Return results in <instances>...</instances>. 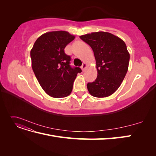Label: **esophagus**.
Here are the masks:
<instances>
[{"label": "esophagus", "instance_id": "1", "mask_svg": "<svg viewBox=\"0 0 156 156\" xmlns=\"http://www.w3.org/2000/svg\"><path fill=\"white\" fill-rule=\"evenodd\" d=\"M87 67V64L84 62V63L82 64V66H81V69H82V70H83V72H84V71L86 69Z\"/></svg>", "mask_w": 156, "mask_h": 156}]
</instances>
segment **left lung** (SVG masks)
<instances>
[{
    "instance_id": "8db88e82",
    "label": "left lung",
    "mask_w": 156,
    "mask_h": 156,
    "mask_svg": "<svg viewBox=\"0 0 156 156\" xmlns=\"http://www.w3.org/2000/svg\"><path fill=\"white\" fill-rule=\"evenodd\" d=\"M91 47L96 62L98 76L87 84L92 96L105 98L115 93L127 73L129 53L125 42L109 32H92L80 36Z\"/></svg>"
}]
</instances>
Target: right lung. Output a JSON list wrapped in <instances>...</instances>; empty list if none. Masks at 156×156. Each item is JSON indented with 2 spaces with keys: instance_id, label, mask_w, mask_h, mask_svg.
<instances>
[{
  "instance_id": "1",
  "label": "right lung",
  "mask_w": 156,
  "mask_h": 156,
  "mask_svg": "<svg viewBox=\"0 0 156 156\" xmlns=\"http://www.w3.org/2000/svg\"><path fill=\"white\" fill-rule=\"evenodd\" d=\"M75 36L59 30L46 32L36 40L30 51L32 68L40 86L49 96L61 98L69 96L78 73V67L72 68L70 56L64 48Z\"/></svg>"
}]
</instances>
